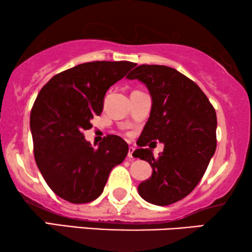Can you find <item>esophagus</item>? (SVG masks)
Returning <instances> with one entry per match:
<instances>
[{
  "mask_svg": "<svg viewBox=\"0 0 252 252\" xmlns=\"http://www.w3.org/2000/svg\"><path fill=\"white\" fill-rule=\"evenodd\" d=\"M134 150H135V148L133 147L128 148V155H127V156H128L129 159H134Z\"/></svg>",
  "mask_w": 252,
  "mask_h": 252,
  "instance_id": "34e87169",
  "label": "esophagus"
}]
</instances>
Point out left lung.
<instances>
[{
	"label": "left lung",
	"mask_w": 252,
	"mask_h": 252,
	"mask_svg": "<svg viewBox=\"0 0 252 252\" xmlns=\"http://www.w3.org/2000/svg\"><path fill=\"white\" fill-rule=\"evenodd\" d=\"M127 79L142 81L153 98L137 146L146 147L150 141L165 144L158 158L148 148L134 151V157L153 167L151 178L137 190L151 204H173L194 190L215 154L216 110L202 89L175 68L143 64Z\"/></svg>",
	"instance_id": "obj_1"
}]
</instances>
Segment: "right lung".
I'll use <instances>...</instances> for the list:
<instances>
[{"label": "right lung", "instance_id": "add662e5", "mask_svg": "<svg viewBox=\"0 0 252 252\" xmlns=\"http://www.w3.org/2000/svg\"><path fill=\"white\" fill-rule=\"evenodd\" d=\"M135 65L79 64L54 75L37 95L30 120L34 158L47 185L65 201L81 204L97 198L110 172L128 154L122 137L108 135L95 149L82 132L101 115L106 91Z\"/></svg>", "mask_w": 252, "mask_h": 252}]
</instances>
